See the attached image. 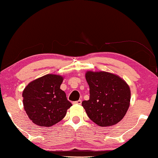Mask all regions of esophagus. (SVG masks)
<instances>
[{
    "label": "esophagus",
    "instance_id": "esophagus-1",
    "mask_svg": "<svg viewBox=\"0 0 158 158\" xmlns=\"http://www.w3.org/2000/svg\"><path fill=\"white\" fill-rule=\"evenodd\" d=\"M73 104H81V99H79V100H78V101L74 102H73Z\"/></svg>",
    "mask_w": 158,
    "mask_h": 158
}]
</instances>
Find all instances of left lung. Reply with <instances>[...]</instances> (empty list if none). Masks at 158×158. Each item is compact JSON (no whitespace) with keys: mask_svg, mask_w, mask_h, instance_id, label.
Returning a JSON list of instances; mask_svg holds the SVG:
<instances>
[{"mask_svg":"<svg viewBox=\"0 0 158 158\" xmlns=\"http://www.w3.org/2000/svg\"><path fill=\"white\" fill-rule=\"evenodd\" d=\"M89 99L82 106L91 120L101 127L114 125L123 119L130 106V89L125 81L106 72L86 73Z\"/></svg>","mask_w":158,"mask_h":158,"instance_id":"left-lung-1","label":"left lung"}]
</instances>
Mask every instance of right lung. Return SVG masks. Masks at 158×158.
Listing matches in <instances>:
<instances>
[{"mask_svg":"<svg viewBox=\"0 0 158 158\" xmlns=\"http://www.w3.org/2000/svg\"><path fill=\"white\" fill-rule=\"evenodd\" d=\"M63 79L60 75L46 74L30 82L24 89V110L35 124L54 125L65 117L66 111L72 106L60 89Z\"/></svg>","mask_w":158,"mask_h":158,"instance_id":"add662e5","label":"right lung"}]
</instances>
